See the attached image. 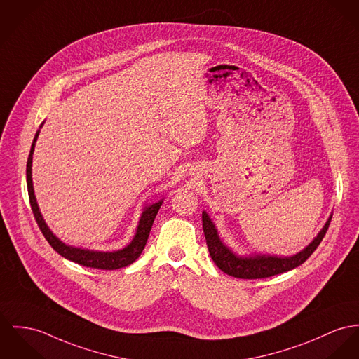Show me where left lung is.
Returning <instances> with one entry per match:
<instances>
[{"mask_svg":"<svg viewBox=\"0 0 359 359\" xmlns=\"http://www.w3.org/2000/svg\"><path fill=\"white\" fill-rule=\"evenodd\" d=\"M331 220L332 217H330V220L327 221V224L324 225L321 232L317 235V238L297 255H292V257L255 255V257L246 258V257H236L233 252H231L229 248L222 245L213 222L209 219L206 212L202 213V226H203L206 245L209 248L212 259L224 273L229 276L238 277V278H265V277L284 273L287 271H291L302 265L324 239L330 228Z\"/></svg>","mask_w":359,"mask_h":359,"instance_id":"8db88e82","label":"left lung"}]
</instances>
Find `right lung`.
Masks as SVG:
<instances>
[{"instance_id": "add662e5", "label": "right lung", "mask_w": 359, "mask_h": 359, "mask_svg": "<svg viewBox=\"0 0 359 359\" xmlns=\"http://www.w3.org/2000/svg\"><path fill=\"white\" fill-rule=\"evenodd\" d=\"M38 134H39V131L35 134V138H34V142L31 144V150H29V154H28L26 175H27L28 198H29L31 210L34 213V217H35V221H36L41 232L43 233L45 239L48 241V243L61 257H64V258H67L72 262H76V264L86 266V268L113 271V269H120V268H124V266L133 264L142 254L143 248L147 243L153 221L156 219L163 202L161 201L156 202V203H153V205H150L144 209V212L142 213V217L139 220L135 238L133 239V242L127 248H123V250L113 251V252H100V251H90V250L65 246L61 241H58L55 238V235L50 232V229L46 226L45 221L39 213V209H38V205H36V201H35V195H34L32 179H31V164H32V153H34L35 140L38 138Z\"/></svg>"}]
</instances>
